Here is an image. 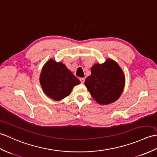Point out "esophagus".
<instances>
[{
	"mask_svg": "<svg viewBox=\"0 0 157 157\" xmlns=\"http://www.w3.org/2000/svg\"><path fill=\"white\" fill-rule=\"evenodd\" d=\"M85 79L84 78H80V81H81L82 84H83V83L85 82Z\"/></svg>",
	"mask_w": 157,
	"mask_h": 157,
	"instance_id": "34e87169",
	"label": "esophagus"
}]
</instances>
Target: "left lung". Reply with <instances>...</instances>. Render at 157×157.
<instances>
[{
  "instance_id": "8db88e82",
  "label": "left lung",
  "mask_w": 157,
  "mask_h": 157,
  "mask_svg": "<svg viewBox=\"0 0 157 157\" xmlns=\"http://www.w3.org/2000/svg\"><path fill=\"white\" fill-rule=\"evenodd\" d=\"M85 85L97 103L107 105L116 101L120 97L125 85V76L116 62L107 59L103 64L91 68V74Z\"/></svg>"
}]
</instances>
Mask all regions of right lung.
Wrapping results in <instances>:
<instances>
[{"label": "right lung", "instance_id": "1", "mask_svg": "<svg viewBox=\"0 0 157 157\" xmlns=\"http://www.w3.org/2000/svg\"><path fill=\"white\" fill-rule=\"evenodd\" d=\"M46 95L59 101L71 94L72 88L80 84L79 80L62 62L50 60L44 66L40 78Z\"/></svg>", "mask_w": 157, "mask_h": 157}]
</instances>
